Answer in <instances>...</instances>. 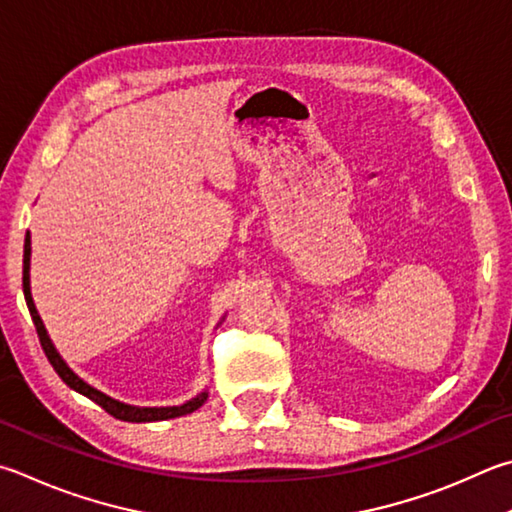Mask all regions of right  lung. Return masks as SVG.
Listing matches in <instances>:
<instances>
[{"mask_svg":"<svg viewBox=\"0 0 512 512\" xmlns=\"http://www.w3.org/2000/svg\"><path fill=\"white\" fill-rule=\"evenodd\" d=\"M29 264H31V237L26 235L24 239V271H22V286H24V300L26 306H29L31 311V318L35 324V331H37V338H40V345L46 353V358L53 365V369L58 371V376L67 383L71 389H76V392L85 394L91 401L98 403L102 410L107 414H111L114 418H120V421H129V423H150V421H165V418H176V416H185L194 410H199L206 401V394H201L194 398V401L179 405V407H132V405H125V403H118L114 398H109L105 394H100L98 389L89 387L85 380H80L73 371L67 367V362L60 358V353L55 351L53 342L46 336V329L40 320V315L35 311V304H33V297H31V286H29Z\"/></svg>","mask_w":512,"mask_h":512,"instance_id":"add662e5","label":"right lung"}]
</instances>
